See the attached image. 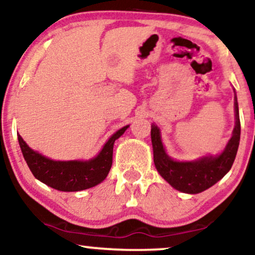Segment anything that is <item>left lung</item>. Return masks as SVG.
I'll use <instances>...</instances> for the list:
<instances>
[{"label":"left lung","instance_id":"left-lung-1","mask_svg":"<svg viewBox=\"0 0 255 255\" xmlns=\"http://www.w3.org/2000/svg\"><path fill=\"white\" fill-rule=\"evenodd\" d=\"M234 106L235 127L233 130V136L227 143L225 151L216 157L208 155L195 161L173 160L168 157L162 146L160 129L158 126L152 125L151 139L155 168L160 176L178 191L185 194H199L222 179L232 168L238 153L241 133L236 95L234 96Z\"/></svg>","mask_w":255,"mask_h":255}]
</instances>
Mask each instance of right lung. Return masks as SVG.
<instances>
[{"label":"right lung","instance_id":"add662e5","mask_svg":"<svg viewBox=\"0 0 255 255\" xmlns=\"http://www.w3.org/2000/svg\"><path fill=\"white\" fill-rule=\"evenodd\" d=\"M128 127L129 126H126L113 134L97 157L87 161L52 160L39 152L33 151L21 135H17V139L24 160L36 179L59 191H82L93 188L106 179L113 164L115 140L119 139Z\"/></svg>","mask_w":255,"mask_h":255}]
</instances>
